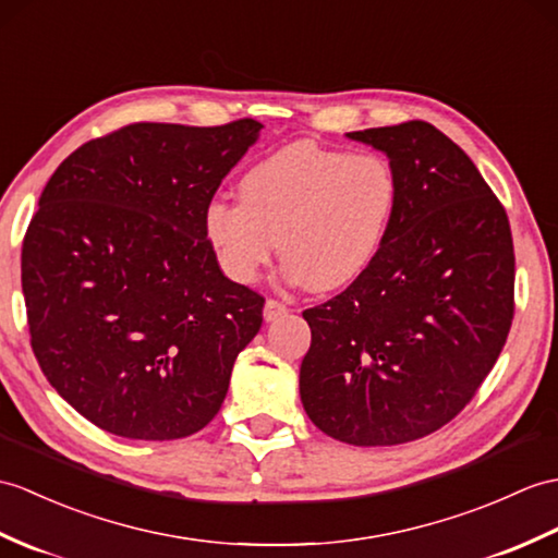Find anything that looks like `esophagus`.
<instances>
[{"instance_id": "obj_1", "label": "esophagus", "mask_w": 558, "mask_h": 558, "mask_svg": "<svg viewBox=\"0 0 558 558\" xmlns=\"http://www.w3.org/2000/svg\"><path fill=\"white\" fill-rule=\"evenodd\" d=\"M288 306H284L282 302H278V300H268L266 302V306H264V318L266 320H276V318H280V316H284L288 314Z\"/></svg>"}]
</instances>
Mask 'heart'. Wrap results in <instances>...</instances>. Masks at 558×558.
I'll return each instance as SVG.
<instances>
[{
    "mask_svg": "<svg viewBox=\"0 0 558 558\" xmlns=\"http://www.w3.org/2000/svg\"><path fill=\"white\" fill-rule=\"evenodd\" d=\"M240 204L214 199L204 232L223 274L250 284L280 250L288 276L314 292L352 284L378 256L399 199L392 163L294 142L240 180ZM279 242L276 243L275 240Z\"/></svg>",
    "mask_w": 558,
    "mask_h": 558,
    "instance_id": "obj_1",
    "label": "heart"
}]
</instances>
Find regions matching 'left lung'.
<instances>
[{
  "label": "left lung",
  "instance_id": "1",
  "mask_svg": "<svg viewBox=\"0 0 558 558\" xmlns=\"http://www.w3.org/2000/svg\"><path fill=\"white\" fill-rule=\"evenodd\" d=\"M390 159L399 199L378 256L304 311V411L354 447L413 442L475 397L509 338L515 256L497 194L425 121L347 133Z\"/></svg>",
  "mask_w": 558,
  "mask_h": 558
}]
</instances>
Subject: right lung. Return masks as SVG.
I'll return each instance as SVG.
<instances>
[{
    "label": "right lung",
    "mask_w": 558,
    "mask_h": 558,
    "mask_svg": "<svg viewBox=\"0 0 558 558\" xmlns=\"http://www.w3.org/2000/svg\"><path fill=\"white\" fill-rule=\"evenodd\" d=\"M262 128L131 123L45 185L21 252L31 347L101 430L180 439L223 404L264 296L223 276L204 211Z\"/></svg>",
    "instance_id": "1"
}]
</instances>
